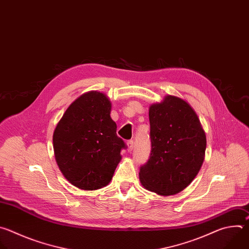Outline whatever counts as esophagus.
Masks as SVG:
<instances>
[{"instance_id": "1", "label": "esophagus", "mask_w": 249, "mask_h": 249, "mask_svg": "<svg viewBox=\"0 0 249 249\" xmlns=\"http://www.w3.org/2000/svg\"><path fill=\"white\" fill-rule=\"evenodd\" d=\"M126 146H127V151H128V152H131V151L133 150V148H134V142H133V140L128 141V142L126 143Z\"/></svg>"}]
</instances>
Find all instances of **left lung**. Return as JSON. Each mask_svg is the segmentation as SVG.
Wrapping results in <instances>:
<instances>
[{
	"label": "left lung",
	"instance_id": "obj_1",
	"mask_svg": "<svg viewBox=\"0 0 249 249\" xmlns=\"http://www.w3.org/2000/svg\"><path fill=\"white\" fill-rule=\"evenodd\" d=\"M151 154L140 168L141 185L161 196L178 194L199 173L206 134L194 109L182 98L167 95L149 107Z\"/></svg>",
	"mask_w": 249,
	"mask_h": 249
}]
</instances>
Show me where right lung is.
<instances>
[{"mask_svg": "<svg viewBox=\"0 0 249 249\" xmlns=\"http://www.w3.org/2000/svg\"><path fill=\"white\" fill-rule=\"evenodd\" d=\"M112 104L100 91L80 95L69 106L53 134L55 159L64 177L81 190L107 186L125 148L112 120Z\"/></svg>", "mask_w": 249, "mask_h": 249, "instance_id": "add662e5", "label": "right lung"}]
</instances>
